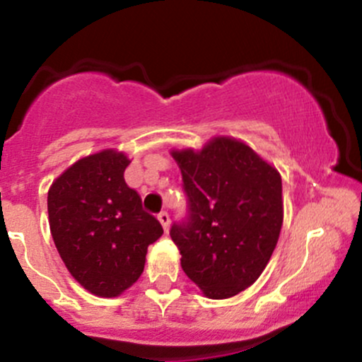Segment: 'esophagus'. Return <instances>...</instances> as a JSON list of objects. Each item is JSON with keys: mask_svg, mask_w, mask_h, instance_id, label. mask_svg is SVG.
Here are the masks:
<instances>
[{"mask_svg": "<svg viewBox=\"0 0 362 362\" xmlns=\"http://www.w3.org/2000/svg\"><path fill=\"white\" fill-rule=\"evenodd\" d=\"M158 221L161 223V226H163L165 231H168V226H170V216L167 211H161L160 214H158Z\"/></svg>", "mask_w": 362, "mask_h": 362, "instance_id": "1", "label": "esophagus"}]
</instances>
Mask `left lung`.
Listing matches in <instances>:
<instances>
[{"instance_id":"left-lung-1","label":"left lung","mask_w":362,"mask_h":362,"mask_svg":"<svg viewBox=\"0 0 362 362\" xmlns=\"http://www.w3.org/2000/svg\"><path fill=\"white\" fill-rule=\"evenodd\" d=\"M182 172L187 216L170 236L190 281L211 300L242 293L259 279L282 226V182L272 165L233 138L201 151H172Z\"/></svg>"}]
</instances>
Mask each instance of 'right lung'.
I'll return each instance as SVG.
<instances>
[{"instance_id":"right-lung-1","label":"right lung","mask_w":362,"mask_h":362,"mask_svg":"<svg viewBox=\"0 0 362 362\" xmlns=\"http://www.w3.org/2000/svg\"><path fill=\"white\" fill-rule=\"evenodd\" d=\"M129 158L115 149L81 158L52 182L49 226L62 262L86 291L114 298L144 271L163 228L124 180Z\"/></svg>"}]
</instances>
